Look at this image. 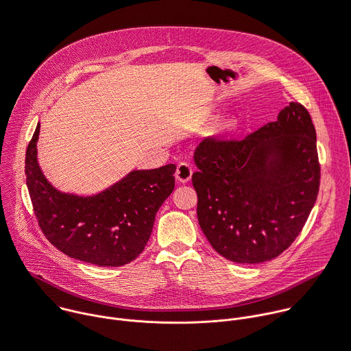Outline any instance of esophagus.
Instances as JSON below:
<instances>
[{
    "instance_id": "34e87169",
    "label": "esophagus",
    "mask_w": 351,
    "mask_h": 351,
    "mask_svg": "<svg viewBox=\"0 0 351 351\" xmlns=\"http://www.w3.org/2000/svg\"><path fill=\"white\" fill-rule=\"evenodd\" d=\"M192 177V166L188 163V162H181L178 163L177 166V170H176V178L180 181V182H188Z\"/></svg>"
}]
</instances>
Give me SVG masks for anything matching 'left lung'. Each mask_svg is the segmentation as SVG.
Masks as SVG:
<instances>
[{"instance_id":"left-lung-1","label":"left lung","mask_w":351,"mask_h":351,"mask_svg":"<svg viewBox=\"0 0 351 351\" xmlns=\"http://www.w3.org/2000/svg\"><path fill=\"white\" fill-rule=\"evenodd\" d=\"M195 163L199 225L213 248L237 263L282 254L302 232L318 195L315 129L298 101L243 138L203 140Z\"/></svg>"}]
</instances>
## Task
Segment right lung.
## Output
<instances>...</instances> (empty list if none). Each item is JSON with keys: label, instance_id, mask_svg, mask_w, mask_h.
I'll list each match as a JSON object with an SVG mask.
<instances>
[{"label": "right lung", "instance_id": "obj_1", "mask_svg": "<svg viewBox=\"0 0 351 351\" xmlns=\"http://www.w3.org/2000/svg\"><path fill=\"white\" fill-rule=\"evenodd\" d=\"M40 123L26 151V182L38 225L63 254L97 266H123L145 248L162 203L174 191L176 165L132 171L104 192L62 193L37 162Z\"/></svg>", "mask_w": 351, "mask_h": 351}]
</instances>
